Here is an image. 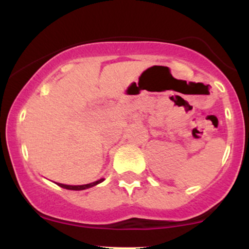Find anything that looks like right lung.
Masks as SVG:
<instances>
[{
    "label": "right lung",
    "mask_w": 249,
    "mask_h": 249,
    "mask_svg": "<svg viewBox=\"0 0 249 249\" xmlns=\"http://www.w3.org/2000/svg\"><path fill=\"white\" fill-rule=\"evenodd\" d=\"M104 178L97 180V181H93V182H90V184H87V185H77V186H71V185H64V184H58V186H61L63 188H67V190H73V191H81V190H85V188H89V187H92L95 186V185L99 184V182H102Z\"/></svg>",
    "instance_id": "right-lung-1"
}]
</instances>
